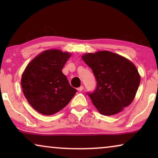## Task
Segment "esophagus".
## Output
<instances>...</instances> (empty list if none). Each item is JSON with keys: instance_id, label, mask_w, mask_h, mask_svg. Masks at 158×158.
Segmentation results:
<instances>
[{"instance_id": "1", "label": "esophagus", "mask_w": 158, "mask_h": 158, "mask_svg": "<svg viewBox=\"0 0 158 158\" xmlns=\"http://www.w3.org/2000/svg\"><path fill=\"white\" fill-rule=\"evenodd\" d=\"M83 86H81V87L77 88V90H78V91H82V90H83Z\"/></svg>"}]
</instances>
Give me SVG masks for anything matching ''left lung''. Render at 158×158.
Instances as JSON below:
<instances>
[{
  "label": "left lung",
  "mask_w": 158,
  "mask_h": 158,
  "mask_svg": "<svg viewBox=\"0 0 158 158\" xmlns=\"http://www.w3.org/2000/svg\"><path fill=\"white\" fill-rule=\"evenodd\" d=\"M82 59L97 81L96 89L88 94L99 113L114 115L131 104L141 79L133 62L109 51L85 53Z\"/></svg>",
  "instance_id": "obj_1"
}]
</instances>
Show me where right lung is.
Returning <instances> with one entry per match:
<instances>
[{
	"mask_svg": "<svg viewBox=\"0 0 158 158\" xmlns=\"http://www.w3.org/2000/svg\"><path fill=\"white\" fill-rule=\"evenodd\" d=\"M71 57L68 52L51 49L36 56L26 67L21 85L31 107L43 115L55 114L68 104L77 90L62 72Z\"/></svg>",
	"mask_w": 158,
	"mask_h": 158,
	"instance_id": "obj_1",
	"label": "right lung"
}]
</instances>
